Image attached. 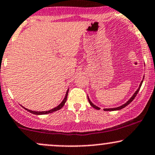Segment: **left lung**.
Listing matches in <instances>:
<instances>
[{"instance_id": "obj_1", "label": "left lung", "mask_w": 155, "mask_h": 155, "mask_svg": "<svg viewBox=\"0 0 155 155\" xmlns=\"http://www.w3.org/2000/svg\"><path fill=\"white\" fill-rule=\"evenodd\" d=\"M143 79H144V76H143V80L141 81V82H140V85H139V87L137 88V91H135V93H134V94H133V96H132V97H131V98H130V99H129L128 101H127V102H126L125 104H123V105H121V106H120V107H115V108H109V109H104V111H114V110H121V109L124 108L125 107H127V105H128V104H130L131 102H132V101H133V100H134V98H135V96H137V93H138V91H140V88L141 85H142V83H143ZM87 98H88V101H89L90 104H91V106L93 107V108L96 109V110H100V108L96 106V105H95V104H93L91 102V100H90L89 97H88V96H87Z\"/></svg>"}]
</instances>
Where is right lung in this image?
<instances>
[{"mask_svg":"<svg viewBox=\"0 0 155 155\" xmlns=\"http://www.w3.org/2000/svg\"><path fill=\"white\" fill-rule=\"evenodd\" d=\"M68 91L69 89H68L67 92H66V94H65V96H64V98L63 99V101H62L58 106L57 107H54V109H51V110H48V111H42V112H36V111H32V110H28V109L25 108V107H23L25 109V110H26L27 111L30 112V113H33V114H35V115H45V114H48V113H51L53 112H55V111H57V110H60L61 108L62 107L64 106V104L66 102V100H67V97H68Z\"/></svg>","mask_w":155,"mask_h":155,"instance_id":"obj_1","label":"right lung"}]
</instances>
